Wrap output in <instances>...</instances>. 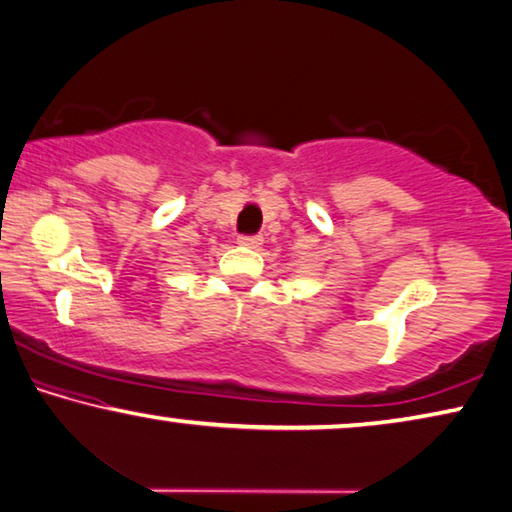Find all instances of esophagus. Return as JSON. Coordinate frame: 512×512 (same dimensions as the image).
<instances>
[{
	"instance_id": "esophagus-1",
	"label": "esophagus",
	"mask_w": 512,
	"mask_h": 512,
	"mask_svg": "<svg viewBox=\"0 0 512 512\" xmlns=\"http://www.w3.org/2000/svg\"><path fill=\"white\" fill-rule=\"evenodd\" d=\"M262 236H239V246H243V248H259L262 246Z\"/></svg>"
}]
</instances>
